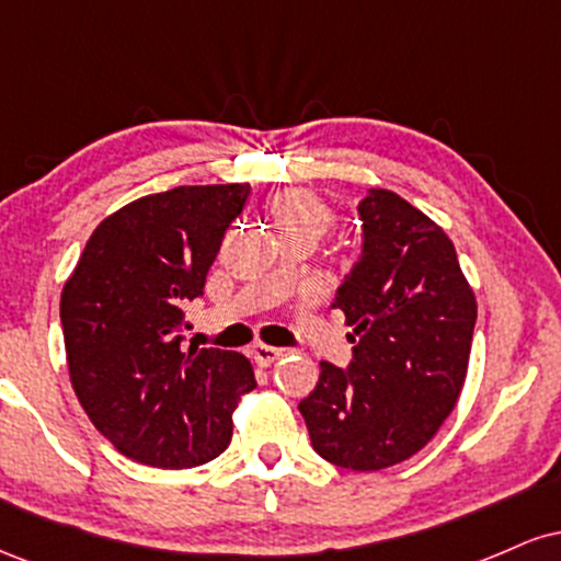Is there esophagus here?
<instances>
[{"mask_svg":"<svg viewBox=\"0 0 561 561\" xmlns=\"http://www.w3.org/2000/svg\"><path fill=\"white\" fill-rule=\"evenodd\" d=\"M250 356H253V362L259 364V366H272L276 358L282 356V351H279V347L255 343L253 347H250Z\"/></svg>","mask_w":561,"mask_h":561,"instance_id":"34e87169","label":"esophagus"}]
</instances>
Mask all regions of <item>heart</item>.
Segmentation results:
<instances>
[{"label": "heart", "mask_w": 561, "mask_h": 561, "mask_svg": "<svg viewBox=\"0 0 561 561\" xmlns=\"http://www.w3.org/2000/svg\"><path fill=\"white\" fill-rule=\"evenodd\" d=\"M272 216L279 227L282 237L295 234V231H306L319 240L332 224L330 205L311 190H285L272 197Z\"/></svg>", "instance_id": "1"}]
</instances>
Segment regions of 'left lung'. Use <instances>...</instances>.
Listing matches in <instances>:
<instances>
[{
  "mask_svg": "<svg viewBox=\"0 0 561 561\" xmlns=\"http://www.w3.org/2000/svg\"><path fill=\"white\" fill-rule=\"evenodd\" d=\"M358 218L362 259L332 302L353 327V362H321L298 409L321 459L377 472L422 450L454 411L478 302L454 242L420 208L369 190Z\"/></svg>",
  "mask_w": 561,
  "mask_h": 561,
  "instance_id": "8db88e82",
  "label": "left lung"
}]
</instances>
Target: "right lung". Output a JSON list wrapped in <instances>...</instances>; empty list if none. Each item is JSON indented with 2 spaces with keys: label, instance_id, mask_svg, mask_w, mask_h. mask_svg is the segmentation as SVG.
<instances>
[{
  "label": "right lung",
  "instance_id": "right-lung-1",
  "mask_svg": "<svg viewBox=\"0 0 561 561\" xmlns=\"http://www.w3.org/2000/svg\"><path fill=\"white\" fill-rule=\"evenodd\" d=\"M248 195L250 184H208L134 199L94 229L62 287L70 385L94 427L139 465L216 459L231 411L255 388L242 353L184 351L179 334Z\"/></svg>",
  "mask_w": 561,
  "mask_h": 561
}]
</instances>
